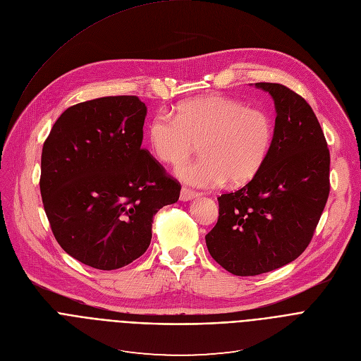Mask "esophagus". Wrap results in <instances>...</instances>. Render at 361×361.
Returning a JSON list of instances; mask_svg holds the SVG:
<instances>
[{
	"instance_id": "esophagus-1",
	"label": "esophagus",
	"mask_w": 361,
	"mask_h": 361,
	"mask_svg": "<svg viewBox=\"0 0 361 361\" xmlns=\"http://www.w3.org/2000/svg\"><path fill=\"white\" fill-rule=\"evenodd\" d=\"M199 196H200L199 191L191 190V188H188V187H183V188H181V193H180V200L188 202V200L195 199V197H199Z\"/></svg>"
}]
</instances>
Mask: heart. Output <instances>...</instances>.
I'll return each instance as SVG.
<instances>
[{
	"label": "heart",
	"mask_w": 361,
	"mask_h": 361,
	"mask_svg": "<svg viewBox=\"0 0 361 361\" xmlns=\"http://www.w3.org/2000/svg\"><path fill=\"white\" fill-rule=\"evenodd\" d=\"M274 140V122L262 109L225 95H206L181 103L176 117L159 113L148 125L155 158L176 165L200 143L202 158L177 166L176 174L197 187L233 185L254 180L266 164Z\"/></svg>",
	"instance_id": "1"
}]
</instances>
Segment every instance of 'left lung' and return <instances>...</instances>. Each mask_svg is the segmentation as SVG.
Instances as JSON below:
<instances>
[{
  "label": "left lung",
  "mask_w": 361,
  "mask_h": 361,
  "mask_svg": "<svg viewBox=\"0 0 361 361\" xmlns=\"http://www.w3.org/2000/svg\"><path fill=\"white\" fill-rule=\"evenodd\" d=\"M276 106L274 140L258 176L218 197L206 235L213 259L235 276H258L296 259L312 241L329 196V149L306 100L276 82H255Z\"/></svg>",
  "instance_id": "1"
}]
</instances>
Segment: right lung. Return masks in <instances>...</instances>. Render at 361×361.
I'll list each match as a JSON object with an SVG mask.
<instances>
[{
	"mask_svg": "<svg viewBox=\"0 0 361 361\" xmlns=\"http://www.w3.org/2000/svg\"><path fill=\"white\" fill-rule=\"evenodd\" d=\"M147 107L110 95L68 107L42 149L40 195L62 250L97 270L125 267L151 244L155 213L180 183L140 148Z\"/></svg>",
	"mask_w": 361,
	"mask_h": 361,
	"instance_id": "add662e5",
	"label": "right lung"
}]
</instances>
